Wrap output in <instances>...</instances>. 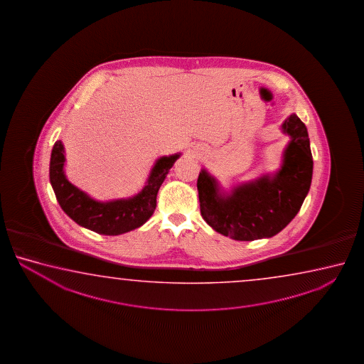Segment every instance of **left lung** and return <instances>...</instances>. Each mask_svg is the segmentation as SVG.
<instances>
[{
  "instance_id": "obj_1",
  "label": "left lung",
  "mask_w": 364,
  "mask_h": 364,
  "mask_svg": "<svg viewBox=\"0 0 364 364\" xmlns=\"http://www.w3.org/2000/svg\"><path fill=\"white\" fill-rule=\"evenodd\" d=\"M290 141L275 174L223 191L206 169L198 174L200 210L218 233L235 240L270 238L289 224L302 206L312 181L314 161L306 124L291 114L282 124Z\"/></svg>"
}]
</instances>
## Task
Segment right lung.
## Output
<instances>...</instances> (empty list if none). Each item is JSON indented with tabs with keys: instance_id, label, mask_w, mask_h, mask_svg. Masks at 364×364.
Segmentation results:
<instances>
[{
	"instance_id": "right-lung-1",
	"label": "right lung",
	"mask_w": 364,
	"mask_h": 364,
	"mask_svg": "<svg viewBox=\"0 0 364 364\" xmlns=\"http://www.w3.org/2000/svg\"><path fill=\"white\" fill-rule=\"evenodd\" d=\"M179 156L181 153L161 156L155 161L146 185L135 196L100 203L68 182L63 171L65 149L58 140L50 154V185L62 210L75 223L99 235H124L141 227L153 215L158 191Z\"/></svg>"
}]
</instances>
